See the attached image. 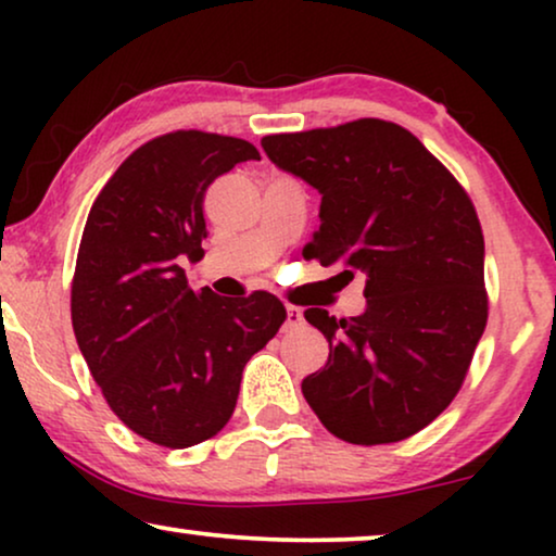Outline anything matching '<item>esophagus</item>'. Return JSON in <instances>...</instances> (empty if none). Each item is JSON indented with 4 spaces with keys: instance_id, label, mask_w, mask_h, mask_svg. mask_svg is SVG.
Instances as JSON below:
<instances>
[{
    "instance_id": "esophagus-1",
    "label": "esophagus",
    "mask_w": 556,
    "mask_h": 556,
    "mask_svg": "<svg viewBox=\"0 0 556 556\" xmlns=\"http://www.w3.org/2000/svg\"><path fill=\"white\" fill-rule=\"evenodd\" d=\"M301 324H303L301 308L288 306V308H286V324H283V329H286V331H293V329H299Z\"/></svg>"
}]
</instances>
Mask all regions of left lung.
Segmentation results:
<instances>
[{
    "label": "left lung",
    "mask_w": 556,
    "mask_h": 556,
    "mask_svg": "<svg viewBox=\"0 0 556 556\" xmlns=\"http://www.w3.org/2000/svg\"><path fill=\"white\" fill-rule=\"evenodd\" d=\"M261 147L280 172L321 194L306 257L367 278L359 316L303 311L329 341V362L303 379V397L346 443L415 435L458 394L489 318L473 204L390 121L265 136Z\"/></svg>",
    "instance_id": "obj_1"
}]
</instances>
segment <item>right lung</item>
Returning a JSON list of instances; mask_svg holds the SVG:
<instances>
[{
	"label": "right lung",
	"mask_w": 556,
	"mask_h": 556,
	"mask_svg": "<svg viewBox=\"0 0 556 556\" xmlns=\"http://www.w3.org/2000/svg\"><path fill=\"white\" fill-rule=\"evenodd\" d=\"M253 143L204 131L136 149L90 207L73 278V331L118 420L164 447L225 428L250 356L276 337V295L194 291L181 263L204 257V192Z\"/></svg>",
	"instance_id": "right-lung-1"
}]
</instances>
